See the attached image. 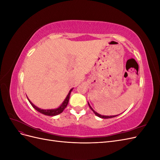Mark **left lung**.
Segmentation results:
<instances>
[{"mask_svg":"<svg viewBox=\"0 0 160 160\" xmlns=\"http://www.w3.org/2000/svg\"><path fill=\"white\" fill-rule=\"evenodd\" d=\"M88 105H89V108H90V109L93 111V113L97 115V116H98L99 118H103V119H108V118H115V117H116V116H118V115H110V116H108V115H100V114H99L98 113H97L96 111H95L93 109V108H92L91 107V105H89V103H88Z\"/></svg>","mask_w":160,"mask_h":160,"instance_id":"8db88e82","label":"left lung"}]
</instances>
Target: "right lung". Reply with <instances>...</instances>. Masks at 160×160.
<instances>
[{
  "label": "right lung",
  "instance_id": "1",
  "mask_svg": "<svg viewBox=\"0 0 160 160\" xmlns=\"http://www.w3.org/2000/svg\"><path fill=\"white\" fill-rule=\"evenodd\" d=\"M72 89H71L69 91L68 95H67V96L66 97V98L64 100L63 102H62V104L59 106V107L58 108H57V109H40V108H37V106H35V105H34L29 99H28V100L30 102L31 105L33 107V108H35L37 111H38V112H40L41 113H42V114H44L45 115L55 116V115H57L61 113L62 111H63V110L65 109V108L67 107V105H68L69 98H70V94H71V92L72 91Z\"/></svg>",
  "mask_w": 160,
  "mask_h": 160
}]
</instances>
